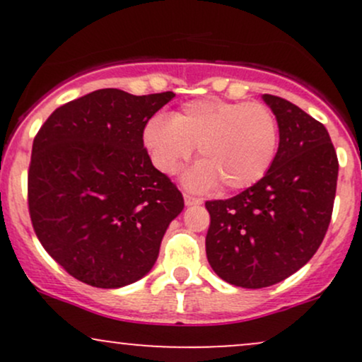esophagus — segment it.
<instances>
[{
    "mask_svg": "<svg viewBox=\"0 0 362 362\" xmlns=\"http://www.w3.org/2000/svg\"><path fill=\"white\" fill-rule=\"evenodd\" d=\"M184 201H185V206H187V207L202 204L201 199H199V197H194V195H189V194H185V195H184Z\"/></svg>",
    "mask_w": 362,
    "mask_h": 362,
    "instance_id": "1",
    "label": "esophagus"
}]
</instances>
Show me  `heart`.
<instances>
[{
	"label": "heart",
	"instance_id": "heart-1",
	"mask_svg": "<svg viewBox=\"0 0 362 362\" xmlns=\"http://www.w3.org/2000/svg\"><path fill=\"white\" fill-rule=\"evenodd\" d=\"M153 165L173 175L197 146L201 161L185 173L189 189L209 190L221 182L226 190L247 189L271 168L279 143L274 112L259 102L197 98L173 112L156 115L143 132Z\"/></svg>",
	"mask_w": 362,
	"mask_h": 362
}]
</instances>
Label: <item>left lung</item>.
<instances>
[{
    "label": "left lung",
    "instance_id": "left-lung-1",
    "mask_svg": "<svg viewBox=\"0 0 362 362\" xmlns=\"http://www.w3.org/2000/svg\"><path fill=\"white\" fill-rule=\"evenodd\" d=\"M279 127V148L257 184L226 201H207L209 265L247 289L277 284L323 242L337 189L339 161L323 124L281 97L262 95Z\"/></svg>",
    "mask_w": 362,
    "mask_h": 362
}]
</instances>
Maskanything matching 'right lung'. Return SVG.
<instances>
[{
  "label": "right lung",
  "instance_id": "1",
  "mask_svg": "<svg viewBox=\"0 0 362 362\" xmlns=\"http://www.w3.org/2000/svg\"><path fill=\"white\" fill-rule=\"evenodd\" d=\"M173 91H91L51 114L28 168V211L45 252L78 281L115 289L151 271L180 190L153 167L148 120Z\"/></svg>",
  "mask_w": 362,
  "mask_h": 362
}]
</instances>
